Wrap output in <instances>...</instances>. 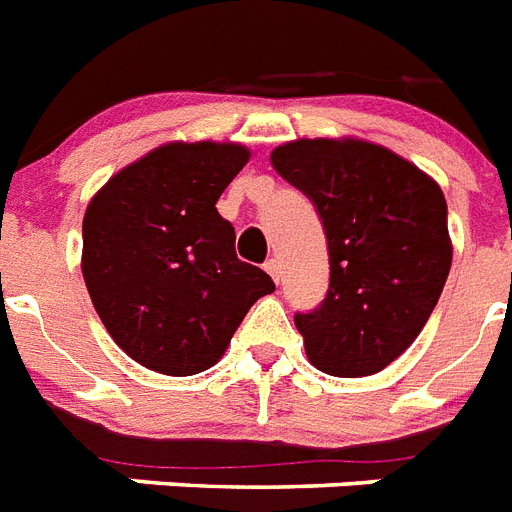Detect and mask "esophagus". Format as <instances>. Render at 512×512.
Returning <instances> with one entry per match:
<instances>
[{
	"instance_id": "34e87169",
	"label": "esophagus",
	"mask_w": 512,
	"mask_h": 512,
	"mask_svg": "<svg viewBox=\"0 0 512 512\" xmlns=\"http://www.w3.org/2000/svg\"><path fill=\"white\" fill-rule=\"evenodd\" d=\"M264 269H267L269 275H272V280L280 282V261H277V259H269L267 264H264Z\"/></svg>"
}]
</instances>
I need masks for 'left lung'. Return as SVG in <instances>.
Masks as SVG:
<instances>
[{"label": "left lung", "instance_id": "obj_1", "mask_svg": "<svg viewBox=\"0 0 512 512\" xmlns=\"http://www.w3.org/2000/svg\"><path fill=\"white\" fill-rule=\"evenodd\" d=\"M272 166L320 211L330 288L296 314L306 357L335 378H365L402 357L439 301L452 240L439 182L357 137L293 140Z\"/></svg>", "mask_w": 512, "mask_h": 512}]
</instances>
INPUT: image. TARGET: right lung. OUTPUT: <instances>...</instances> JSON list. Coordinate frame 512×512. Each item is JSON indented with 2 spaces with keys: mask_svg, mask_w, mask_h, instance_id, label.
<instances>
[{
  "mask_svg": "<svg viewBox=\"0 0 512 512\" xmlns=\"http://www.w3.org/2000/svg\"><path fill=\"white\" fill-rule=\"evenodd\" d=\"M251 158L240 142H166L94 192L81 272L102 325L142 367L174 378L224 357L261 296L264 269L235 253L216 200Z\"/></svg>",
  "mask_w": 512,
  "mask_h": 512,
  "instance_id": "1",
  "label": "right lung"
}]
</instances>
